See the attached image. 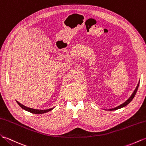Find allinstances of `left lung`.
<instances>
[{
  "label": "left lung",
  "instance_id": "left-lung-1",
  "mask_svg": "<svg viewBox=\"0 0 146 146\" xmlns=\"http://www.w3.org/2000/svg\"><path fill=\"white\" fill-rule=\"evenodd\" d=\"M139 86V83L137 84V87H136V88H135V90H134L133 93L132 94V95L131 96L130 98H129L127 100H126V101H125L124 103H122V104H121L120 106H117V107H115V108H112V109H108V111H115V110H117V109H121V108H124V107H125V106H127V104H129L131 102V100H132V99H133V98H134L135 94H136V92H137V91Z\"/></svg>",
  "mask_w": 146,
  "mask_h": 146
}]
</instances>
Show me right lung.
<instances>
[{"instance_id": "add662e5", "label": "right lung", "mask_w": 146, "mask_h": 146, "mask_svg": "<svg viewBox=\"0 0 146 146\" xmlns=\"http://www.w3.org/2000/svg\"><path fill=\"white\" fill-rule=\"evenodd\" d=\"M16 102L19 104V106L21 107L22 109H23L25 111H27L29 112H31L32 114H44V113H46L47 112H49L50 111H52L54 108H51V109H46V110H39V109H32L30 108H27V107L25 106L24 105H22V104H21L20 102H19L18 101L16 100Z\"/></svg>"}]
</instances>
